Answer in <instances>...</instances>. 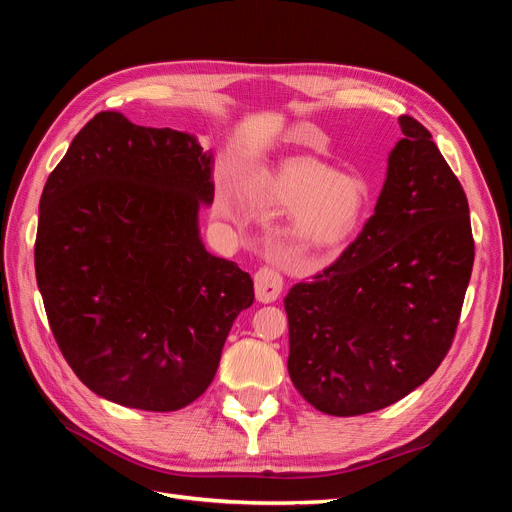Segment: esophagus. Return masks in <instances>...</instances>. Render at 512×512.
<instances>
[{"instance_id":"esophagus-1","label":"esophagus","mask_w":512,"mask_h":512,"mask_svg":"<svg viewBox=\"0 0 512 512\" xmlns=\"http://www.w3.org/2000/svg\"><path fill=\"white\" fill-rule=\"evenodd\" d=\"M254 288H256V299L260 303H273L282 294L284 280H282V275L277 273L275 269L262 267L254 275Z\"/></svg>"}]
</instances>
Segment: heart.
Segmentation results:
<instances>
[{
    "label": "heart",
    "instance_id": "b5f03b06",
    "mask_svg": "<svg viewBox=\"0 0 512 512\" xmlns=\"http://www.w3.org/2000/svg\"><path fill=\"white\" fill-rule=\"evenodd\" d=\"M258 194L282 207L269 243L288 267L329 262L359 232L369 207L367 185L354 175L333 173L316 160H290L262 177ZM222 215L232 213L228 196L218 198Z\"/></svg>",
    "mask_w": 512,
    "mask_h": 512
}]
</instances>
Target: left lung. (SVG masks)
Here are the masks:
<instances>
[{
    "mask_svg": "<svg viewBox=\"0 0 512 512\" xmlns=\"http://www.w3.org/2000/svg\"><path fill=\"white\" fill-rule=\"evenodd\" d=\"M374 215L331 267L284 299L288 374L333 416L404 399L453 344L474 265L468 198L431 134L401 115Z\"/></svg>",
    "mask_w": 512,
    "mask_h": 512,
    "instance_id": "obj_1",
    "label": "left lung"
}]
</instances>
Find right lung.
<instances>
[{
  "mask_svg": "<svg viewBox=\"0 0 512 512\" xmlns=\"http://www.w3.org/2000/svg\"><path fill=\"white\" fill-rule=\"evenodd\" d=\"M211 168L194 134L104 111L46 179L34 247L46 318L74 374L119 406L192 404L254 303L250 273L200 241Z\"/></svg>",
  "mask_w": 512,
  "mask_h": 512,
  "instance_id": "right-lung-1",
  "label": "right lung"
}]
</instances>
